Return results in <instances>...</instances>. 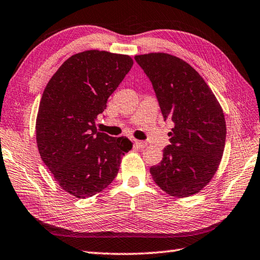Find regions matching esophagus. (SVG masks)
Instances as JSON below:
<instances>
[{
	"instance_id": "obj_1",
	"label": "esophagus",
	"mask_w": 260,
	"mask_h": 260,
	"mask_svg": "<svg viewBox=\"0 0 260 260\" xmlns=\"http://www.w3.org/2000/svg\"><path fill=\"white\" fill-rule=\"evenodd\" d=\"M134 143L136 144L137 147H145L147 145L146 142L144 141H139V140H134Z\"/></svg>"
}]
</instances>
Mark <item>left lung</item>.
Here are the masks:
<instances>
[{
	"mask_svg": "<svg viewBox=\"0 0 260 260\" xmlns=\"http://www.w3.org/2000/svg\"><path fill=\"white\" fill-rule=\"evenodd\" d=\"M151 81L165 120L175 127L157 166L150 168L167 194L188 197L202 190L220 165L224 150V114L204 79L185 60L165 53L136 55Z\"/></svg>",
	"mask_w": 260,
	"mask_h": 260,
	"instance_id": "obj_1",
	"label": "left lung"
}]
</instances>
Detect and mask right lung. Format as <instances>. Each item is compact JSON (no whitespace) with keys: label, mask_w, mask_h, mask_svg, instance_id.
Here are the masks:
<instances>
[{"label":"right lung","mask_w":260,"mask_h":260,"mask_svg":"<svg viewBox=\"0 0 260 260\" xmlns=\"http://www.w3.org/2000/svg\"><path fill=\"white\" fill-rule=\"evenodd\" d=\"M132 66L128 55L86 50L66 59L46 85L36 120L39 154L71 195L86 198L105 189L132 149L128 139L95 126Z\"/></svg>","instance_id":"add662e5"}]
</instances>
